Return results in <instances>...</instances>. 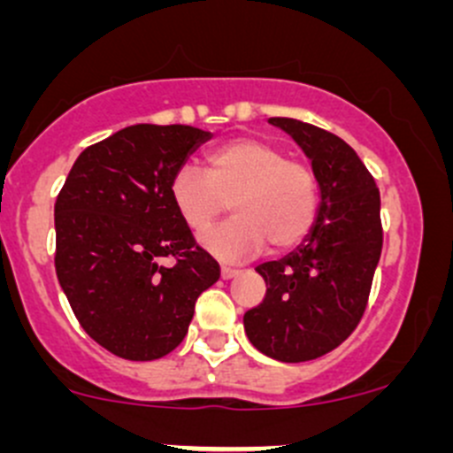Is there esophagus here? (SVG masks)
<instances>
[{"label": "esophagus", "mask_w": 453, "mask_h": 453, "mask_svg": "<svg viewBox=\"0 0 453 453\" xmlns=\"http://www.w3.org/2000/svg\"><path fill=\"white\" fill-rule=\"evenodd\" d=\"M239 269H234V267H221V278L223 280H230V278H234V276H239Z\"/></svg>", "instance_id": "obj_1"}]
</instances>
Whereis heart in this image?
<instances>
[{
  "label": "heart",
  "instance_id": "heart-1",
  "mask_svg": "<svg viewBox=\"0 0 453 453\" xmlns=\"http://www.w3.org/2000/svg\"><path fill=\"white\" fill-rule=\"evenodd\" d=\"M205 175L180 168L173 175L171 203L193 232L226 212L234 219L199 236V248L223 263L252 258L269 243L282 252L298 245L318 212V181L311 168L287 157L280 146L260 138H236L210 150Z\"/></svg>",
  "mask_w": 453,
  "mask_h": 453
}]
</instances>
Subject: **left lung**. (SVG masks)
<instances>
[{"label": "left lung", "instance_id": "left-lung-1", "mask_svg": "<svg viewBox=\"0 0 453 453\" xmlns=\"http://www.w3.org/2000/svg\"><path fill=\"white\" fill-rule=\"evenodd\" d=\"M269 122L311 159L319 201L303 243L256 267L267 294L243 315V326L263 355L300 364L337 349L362 319L383 245L381 199L344 140L294 118Z\"/></svg>", "mask_w": 453, "mask_h": 453}]
</instances>
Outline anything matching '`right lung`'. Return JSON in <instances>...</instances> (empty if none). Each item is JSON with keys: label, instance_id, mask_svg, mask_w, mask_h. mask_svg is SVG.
<instances>
[{"label": "right lung", "instance_id": "add662e5", "mask_svg": "<svg viewBox=\"0 0 453 453\" xmlns=\"http://www.w3.org/2000/svg\"><path fill=\"white\" fill-rule=\"evenodd\" d=\"M212 134L134 125L89 146L57 203V276L81 326L109 353L153 362L181 344L217 260L171 203V180ZM164 255L178 263L161 265Z\"/></svg>", "mask_w": 453, "mask_h": 453}]
</instances>
